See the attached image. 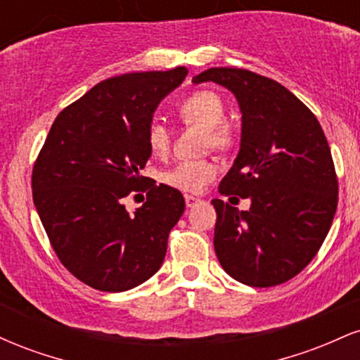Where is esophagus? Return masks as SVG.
<instances>
[{
    "instance_id": "obj_1",
    "label": "esophagus",
    "mask_w": 360,
    "mask_h": 360,
    "mask_svg": "<svg viewBox=\"0 0 360 360\" xmlns=\"http://www.w3.org/2000/svg\"><path fill=\"white\" fill-rule=\"evenodd\" d=\"M184 201H186V206H188V208H193V206L196 203H200L201 200L196 196H191V194H184Z\"/></svg>"
}]
</instances>
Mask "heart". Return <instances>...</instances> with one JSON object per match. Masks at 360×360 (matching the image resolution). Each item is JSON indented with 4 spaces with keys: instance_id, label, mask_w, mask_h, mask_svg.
I'll use <instances>...</instances> for the list:
<instances>
[{
    "instance_id": "1",
    "label": "heart",
    "mask_w": 360,
    "mask_h": 360,
    "mask_svg": "<svg viewBox=\"0 0 360 360\" xmlns=\"http://www.w3.org/2000/svg\"><path fill=\"white\" fill-rule=\"evenodd\" d=\"M177 115L188 125L203 128L206 147L229 150L235 142V130L225 122V103L214 91L200 89L177 105ZM147 143L154 155H166L171 148V131L160 122H152L147 130ZM218 174V166L210 159L183 160L164 172L162 181L184 193H201Z\"/></svg>"
}]
</instances>
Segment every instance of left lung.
Masks as SVG:
<instances>
[{
  "label": "left lung",
  "mask_w": 360,
  "mask_h": 360,
  "mask_svg": "<svg viewBox=\"0 0 360 360\" xmlns=\"http://www.w3.org/2000/svg\"><path fill=\"white\" fill-rule=\"evenodd\" d=\"M193 81L225 86L242 111L240 152L218 191L252 205L240 212L212 201L217 257L247 286L286 283L311 262L335 217L338 179L323 130L304 103L266 76L212 68Z\"/></svg>",
  "instance_id": "8db88e82"
}]
</instances>
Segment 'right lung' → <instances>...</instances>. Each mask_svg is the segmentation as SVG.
I'll return each instance as SVG.
<instances>
[{
	"instance_id": "right-lung-1",
	"label": "right lung",
	"mask_w": 360,
	"mask_h": 360,
	"mask_svg": "<svg viewBox=\"0 0 360 360\" xmlns=\"http://www.w3.org/2000/svg\"><path fill=\"white\" fill-rule=\"evenodd\" d=\"M186 74L176 68L98 82L57 115L37 155L32 194L49 242L62 266L91 288L127 291L162 266L184 198L140 169L152 154V115ZM140 191L146 203L128 214L122 201Z\"/></svg>"
}]
</instances>
